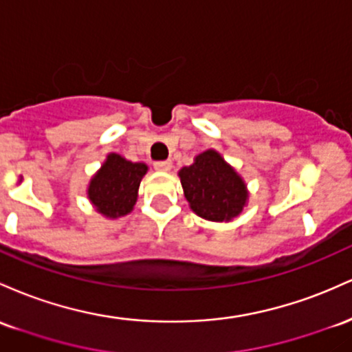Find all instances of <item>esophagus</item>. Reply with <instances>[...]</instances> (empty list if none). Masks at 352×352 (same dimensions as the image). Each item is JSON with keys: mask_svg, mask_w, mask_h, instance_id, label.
Returning <instances> with one entry per match:
<instances>
[{"mask_svg": "<svg viewBox=\"0 0 352 352\" xmlns=\"http://www.w3.org/2000/svg\"><path fill=\"white\" fill-rule=\"evenodd\" d=\"M171 168H173V163L169 160L156 161L155 163V169H157V171H169Z\"/></svg>", "mask_w": 352, "mask_h": 352, "instance_id": "esophagus-1", "label": "esophagus"}]
</instances>
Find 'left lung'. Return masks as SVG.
Returning a JSON list of instances; mask_svg holds the SVG:
<instances>
[{
	"mask_svg": "<svg viewBox=\"0 0 352 352\" xmlns=\"http://www.w3.org/2000/svg\"><path fill=\"white\" fill-rule=\"evenodd\" d=\"M189 206L208 221H229L246 204V184L219 153L208 149L179 171Z\"/></svg>",
	"mask_w": 352,
	"mask_h": 352,
	"instance_id": "left-lung-1",
	"label": "left lung"
}]
</instances>
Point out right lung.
I'll return each instance as SVG.
<instances>
[{"label": "right lung", "instance_id": "1", "mask_svg": "<svg viewBox=\"0 0 352 352\" xmlns=\"http://www.w3.org/2000/svg\"><path fill=\"white\" fill-rule=\"evenodd\" d=\"M148 166L131 163L120 155H109L98 175L91 179L88 196L101 214L120 218L131 211L138 189Z\"/></svg>", "mask_w": 352, "mask_h": 352}]
</instances>
